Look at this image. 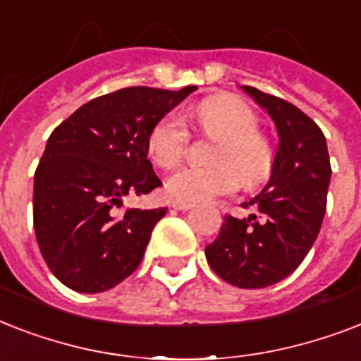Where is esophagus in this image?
Returning a JSON list of instances; mask_svg holds the SVG:
<instances>
[{"instance_id": "obj_1", "label": "esophagus", "mask_w": 361, "mask_h": 361, "mask_svg": "<svg viewBox=\"0 0 361 361\" xmlns=\"http://www.w3.org/2000/svg\"><path fill=\"white\" fill-rule=\"evenodd\" d=\"M195 204L191 202H172V208L180 209V212H187V209H191Z\"/></svg>"}]
</instances>
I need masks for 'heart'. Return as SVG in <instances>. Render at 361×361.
Returning <instances> with one entry per match:
<instances>
[{
    "instance_id": "1",
    "label": "heart",
    "mask_w": 361,
    "mask_h": 361,
    "mask_svg": "<svg viewBox=\"0 0 361 361\" xmlns=\"http://www.w3.org/2000/svg\"><path fill=\"white\" fill-rule=\"evenodd\" d=\"M198 127L204 135L219 138L212 166L185 164L170 176L164 189L176 202H200L215 195L236 191L241 180L257 185L266 180L274 164L269 142L258 133V116L236 97H212L197 106ZM191 142L185 116L172 110L153 125L147 136V155L161 169L183 159Z\"/></svg>"
}]
</instances>
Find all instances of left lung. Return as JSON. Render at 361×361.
Here are the masks:
<instances>
[{"mask_svg": "<svg viewBox=\"0 0 361 361\" xmlns=\"http://www.w3.org/2000/svg\"><path fill=\"white\" fill-rule=\"evenodd\" d=\"M275 121L279 147L262 191L243 208L247 219L225 215L206 258L221 279L238 288H264L294 271L319 236L331 166L324 133L285 99L243 86Z\"/></svg>", "mask_w": 361, "mask_h": 361, "instance_id": "8db88e82", "label": "left lung"}]
</instances>
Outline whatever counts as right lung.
<instances>
[{
  "mask_svg": "<svg viewBox=\"0 0 361 361\" xmlns=\"http://www.w3.org/2000/svg\"><path fill=\"white\" fill-rule=\"evenodd\" d=\"M197 86L123 87L87 101L48 138L35 170L33 226L48 268L76 292H104L142 262L166 208H121L163 185L147 159L153 125Z\"/></svg>",
  "mask_w": 361,
  "mask_h": 361,
  "instance_id": "right-lung-1",
  "label": "right lung"
}]
</instances>
